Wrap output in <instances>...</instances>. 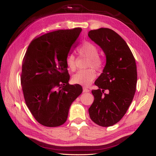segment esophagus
Masks as SVG:
<instances>
[{"label":"esophagus","mask_w":156,"mask_h":156,"mask_svg":"<svg viewBox=\"0 0 156 156\" xmlns=\"http://www.w3.org/2000/svg\"><path fill=\"white\" fill-rule=\"evenodd\" d=\"M90 90H89V89L88 88H86V87H84L83 88V92H89Z\"/></svg>","instance_id":"34e87169"}]
</instances>
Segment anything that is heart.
<instances>
[{
	"label": "heart",
	"instance_id": "obj_1",
	"mask_svg": "<svg viewBox=\"0 0 156 156\" xmlns=\"http://www.w3.org/2000/svg\"><path fill=\"white\" fill-rule=\"evenodd\" d=\"M81 54H84L89 57L88 61V67H93L96 69H100L102 66V59L99 57V50L97 45L91 42L86 41L82 44L78 49ZM66 63L68 69L74 71L76 68V58L74 54H69L66 59ZM96 78V72L94 69L88 68L81 69L72 76V81L76 84L84 86L90 85Z\"/></svg>",
	"mask_w": 156,
	"mask_h": 156
}]
</instances>
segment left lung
Instances as JSON below:
<instances>
[{
    "mask_svg": "<svg viewBox=\"0 0 156 156\" xmlns=\"http://www.w3.org/2000/svg\"><path fill=\"white\" fill-rule=\"evenodd\" d=\"M88 35L106 55L103 71L94 82L98 88L92 90L94 100L88 108L89 115L96 124L110 127L121 120L133 101L137 81L136 63L127 43L112 29L91 30Z\"/></svg>",
    "mask_w": 156,
    "mask_h": 156,
    "instance_id": "obj_1",
    "label": "left lung"
}]
</instances>
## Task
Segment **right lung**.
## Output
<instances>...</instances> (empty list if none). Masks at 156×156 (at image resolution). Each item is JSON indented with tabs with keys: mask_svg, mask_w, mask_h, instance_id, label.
<instances>
[{
	"mask_svg": "<svg viewBox=\"0 0 156 156\" xmlns=\"http://www.w3.org/2000/svg\"><path fill=\"white\" fill-rule=\"evenodd\" d=\"M81 28L58 30L34 39L23 58L21 82L25 101L39 123L58 127L67 120L72 103L82 92L70 85L66 59Z\"/></svg>",
	"mask_w": 156,
	"mask_h": 156,
	"instance_id": "obj_1",
	"label": "right lung"
}]
</instances>
